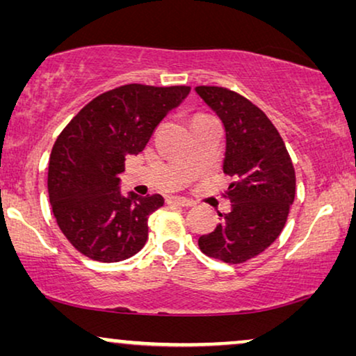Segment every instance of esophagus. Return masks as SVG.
Listing matches in <instances>:
<instances>
[{"instance_id":"esophagus-1","label":"esophagus","mask_w":356,"mask_h":356,"mask_svg":"<svg viewBox=\"0 0 356 356\" xmlns=\"http://www.w3.org/2000/svg\"><path fill=\"white\" fill-rule=\"evenodd\" d=\"M170 204H175V206H181V207H193L194 202L189 201V199H184V197H172L170 199Z\"/></svg>"}]
</instances>
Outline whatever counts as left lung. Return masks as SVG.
Wrapping results in <instances>:
<instances>
[{
	"label": "left lung",
	"mask_w": 356,
	"mask_h": 356,
	"mask_svg": "<svg viewBox=\"0 0 356 356\" xmlns=\"http://www.w3.org/2000/svg\"><path fill=\"white\" fill-rule=\"evenodd\" d=\"M196 94L225 128L223 173L235 177L227 197L232 211L199 238L204 254L241 264L261 254L284 230L295 199V168L284 139L266 113L236 92L199 86Z\"/></svg>",
	"instance_id": "1"
}]
</instances>
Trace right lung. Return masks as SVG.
<instances>
[{
  "label": "right lung",
  "mask_w": 356,
  "mask_h": 356,
  "mask_svg": "<svg viewBox=\"0 0 356 356\" xmlns=\"http://www.w3.org/2000/svg\"><path fill=\"white\" fill-rule=\"evenodd\" d=\"M191 87L128 84L89 102L58 136L48 163V196L58 227L81 254L99 262L134 256L147 241L160 194L120 191L126 155H138Z\"/></svg>",
  "instance_id": "obj_1"
}]
</instances>
